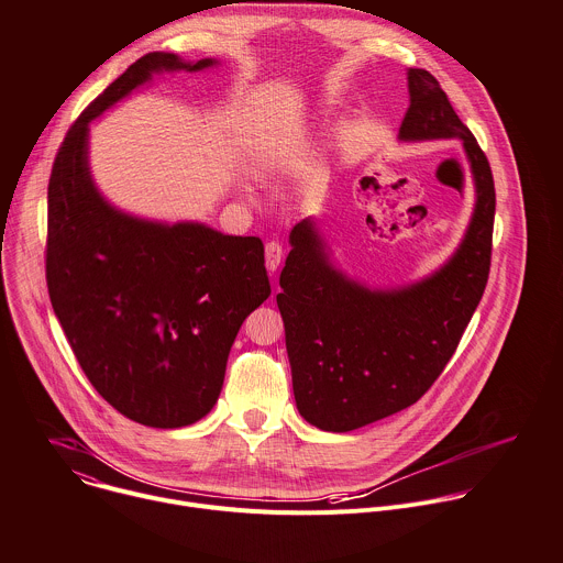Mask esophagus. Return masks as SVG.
Listing matches in <instances>:
<instances>
[{
	"label": "esophagus",
	"instance_id": "esophagus-1",
	"mask_svg": "<svg viewBox=\"0 0 563 563\" xmlns=\"http://www.w3.org/2000/svg\"><path fill=\"white\" fill-rule=\"evenodd\" d=\"M280 261H283V245L276 243V240H272V243L265 245V267H267V272L274 274L278 269Z\"/></svg>",
	"mask_w": 563,
	"mask_h": 563
}]
</instances>
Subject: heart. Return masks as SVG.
<instances>
[{
	"mask_svg": "<svg viewBox=\"0 0 563 563\" xmlns=\"http://www.w3.org/2000/svg\"><path fill=\"white\" fill-rule=\"evenodd\" d=\"M274 148L265 146V148H258L254 155H252V172L258 176V178H269L274 174Z\"/></svg>",
	"mask_w": 563,
	"mask_h": 563,
	"instance_id": "heart-1",
	"label": "heart"
}]
</instances>
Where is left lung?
<instances>
[{
  "label": "left lung",
  "instance_id": "8db88e82",
  "mask_svg": "<svg viewBox=\"0 0 563 563\" xmlns=\"http://www.w3.org/2000/svg\"><path fill=\"white\" fill-rule=\"evenodd\" d=\"M398 142L459 140L474 205L461 243L428 276L372 287L339 267L313 216L291 233L276 296L300 417L352 432L410 408L452 358L490 274L495 183L488 157L426 68H408Z\"/></svg>",
  "mask_w": 563,
  "mask_h": 563
}]
</instances>
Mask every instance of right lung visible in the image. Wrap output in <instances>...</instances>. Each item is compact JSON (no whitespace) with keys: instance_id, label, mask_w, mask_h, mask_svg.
I'll list each match as a JSON object with an SVG mask.
<instances>
[{"instance_id":"obj_1","label":"right lung","mask_w":563,"mask_h":563,"mask_svg":"<svg viewBox=\"0 0 563 563\" xmlns=\"http://www.w3.org/2000/svg\"><path fill=\"white\" fill-rule=\"evenodd\" d=\"M218 64L163 51L140 57L70 126L48 180L53 311L100 396L159 430L191 426L216 406L235 334L272 294L265 247L256 235L115 207L91 174V122L155 75Z\"/></svg>"}]
</instances>
